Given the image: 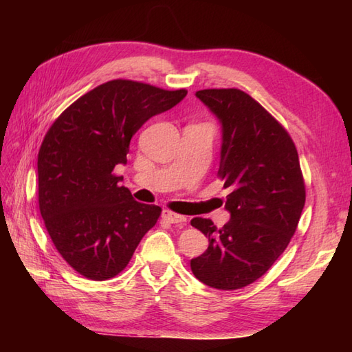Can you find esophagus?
<instances>
[{"mask_svg":"<svg viewBox=\"0 0 352 352\" xmlns=\"http://www.w3.org/2000/svg\"><path fill=\"white\" fill-rule=\"evenodd\" d=\"M163 219L169 222V223H175V226H186V222H188V219H186V216H182V214H177L174 212H169V210H164L163 212Z\"/></svg>","mask_w":352,"mask_h":352,"instance_id":"1","label":"esophagus"}]
</instances>
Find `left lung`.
Instances as JSON below:
<instances>
[{
    "label": "left lung",
    "instance_id": "left-lung-1",
    "mask_svg": "<svg viewBox=\"0 0 352 352\" xmlns=\"http://www.w3.org/2000/svg\"><path fill=\"white\" fill-rule=\"evenodd\" d=\"M195 95L221 122L218 177L231 192L222 228L210 219L190 221L208 237L190 269L210 287L242 289L266 274L295 234L305 203L300 159L289 133L248 94L204 89Z\"/></svg>",
    "mask_w": 352,
    "mask_h": 352
}]
</instances>
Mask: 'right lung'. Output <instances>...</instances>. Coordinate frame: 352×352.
I'll list each match as a JSON object with an SVG mask.
<instances>
[{
	"label": "right lung",
	"instance_id": "1",
	"mask_svg": "<svg viewBox=\"0 0 352 352\" xmlns=\"http://www.w3.org/2000/svg\"><path fill=\"white\" fill-rule=\"evenodd\" d=\"M186 89L111 80L72 102L45 134L37 155L39 210L74 271L102 281L124 271L162 208L133 199L113 169L149 118L177 106Z\"/></svg>",
	"mask_w": 352,
	"mask_h": 352
}]
</instances>
